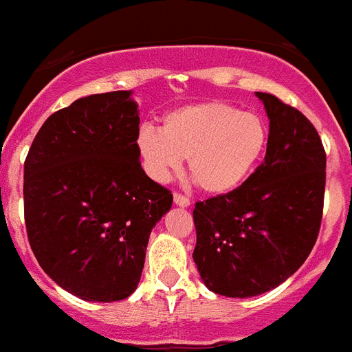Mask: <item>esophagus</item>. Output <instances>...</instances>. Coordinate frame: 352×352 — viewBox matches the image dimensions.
<instances>
[{
	"label": "esophagus",
	"mask_w": 352,
	"mask_h": 352,
	"mask_svg": "<svg viewBox=\"0 0 352 352\" xmlns=\"http://www.w3.org/2000/svg\"><path fill=\"white\" fill-rule=\"evenodd\" d=\"M174 204L179 208H188L190 206V199L185 197V195L179 194V192H176V194H174Z\"/></svg>",
	"instance_id": "obj_1"
}]
</instances>
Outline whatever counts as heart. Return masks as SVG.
I'll use <instances>...</instances> for the list:
<instances>
[{
  "label": "heart",
  "instance_id": "1",
  "mask_svg": "<svg viewBox=\"0 0 352 352\" xmlns=\"http://www.w3.org/2000/svg\"><path fill=\"white\" fill-rule=\"evenodd\" d=\"M268 138V125L257 113L208 100L167 113L162 130L142 126L135 144L155 182H167L188 158L192 179L208 194L219 195L238 188L250 176Z\"/></svg>",
  "mask_w": 352,
  "mask_h": 352
}]
</instances>
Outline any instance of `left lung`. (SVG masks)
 I'll use <instances>...</instances> for the list:
<instances>
[{"label": "left lung", "instance_id": "1", "mask_svg": "<svg viewBox=\"0 0 352 352\" xmlns=\"http://www.w3.org/2000/svg\"><path fill=\"white\" fill-rule=\"evenodd\" d=\"M270 120L264 162L229 194L195 203L194 263L227 298L272 291L298 272L322 220L326 153L316 126L275 95L256 93Z\"/></svg>", "mask_w": 352, "mask_h": 352}]
</instances>
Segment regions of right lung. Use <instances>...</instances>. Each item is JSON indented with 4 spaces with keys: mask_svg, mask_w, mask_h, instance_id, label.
<instances>
[{
    "mask_svg": "<svg viewBox=\"0 0 352 352\" xmlns=\"http://www.w3.org/2000/svg\"><path fill=\"white\" fill-rule=\"evenodd\" d=\"M132 91L79 98L45 120L24 162L31 250L56 284L86 301L138 289L151 229L173 194L141 167Z\"/></svg>",
    "mask_w": 352,
    "mask_h": 352,
    "instance_id": "obj_1",
    "label": "right lung"
}]
</instances>
